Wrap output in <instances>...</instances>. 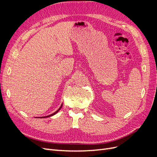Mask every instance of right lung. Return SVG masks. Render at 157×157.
Instances as JSON below:
<instances>
[{"label":"right lung","instance_id":"add662e5","mask_svg":"<svg viewBox=\"0 0 157 157\" xmlns=\"http://www.w3.org/2000/svg\"><path fill=\"white\" fill-rule=\"evenodd\" d=\"M62 105H63V103L62 104H61V106H60V107L58 109V110H57L56 112H54V113H52V114H51V115H48V116H45V117H36V118H48V117H52V116H53V115H56V114L57 113H58L59 110H60V109H61V107H62Z\"/></svg>","mask_w":157,"mask_h":157}]
</instances>
